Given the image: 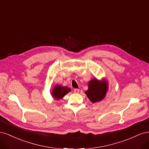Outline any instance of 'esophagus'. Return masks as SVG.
I'll list each match as a JSON object with an SVG mask.
<instances>
[{"instance_id": "34e87169", "label": "esophagus", "mask_w": 149, "mask_h": 149, "mask_svg": "<svg viewBox=\"0 0 149 149\" xmlns=\"http://www.w3.org/2000/svg\"><path fill=\"white\" fill-rule=\"evenodd\" d=\"M79 89H74V93L77 94V93H79Z\"/></svg>"}]
</instances>
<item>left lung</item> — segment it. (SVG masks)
<instances>
[{
  "label": "left lung",
  "instance_id": "obj_1",
  "mask_svg": "<svg viewBox=\"0 0 149 149\" xmlns=\"http://www.w3.org/2000/svg\"><path fill=\"white\" fill-rule=\"evenodd\" d=\"M88 89L85 91L89 100L93 103L101 101L106 96L108 90L107 83L104 79H93L88 82Z\"/></svg>",
  "mask_w": 149,
  "mask_h": 149
}]
</instances>
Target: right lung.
Listing matches in <instances>:
<instances>
[{"mask_svg":"<svg viewBox=\"0 0 149 149\" xmlns=\"http://www.w3.org/2000/svg\"><path fill=\"white\" fill-rule=\"evenodd\" d=\"M70 91H71L70 88H68L66 86H62L60 85H56L53 89L52 95L54 99L59 100L63 97Z\"/></svg>","mask_w":149,"mask_h":149,"instance_id":"obj_1","label":"right lung"}]
</instances>
